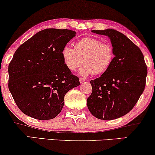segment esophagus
Listing matches in <instances>:
<instances>
[{"label": "esophagus", "instance_id": "34e87169", "mask_svg": "<svg viewBox=\"0 0 155 155\" xmlns=\"http://www.w3.org/2000/svg\"><path fill=\"white\" fill-rule=\"evenodd\" d=\"M79 81H80V83H83L85 81V79H83V78H79Z\"/></svg>", "mask_w": 155, "mask_h": 155}]
</instances>
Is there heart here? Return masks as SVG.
Segmentation results:
<instances>
[{
	"mask_svg": "<svg viewBox=\"0 0 155 155\" xmlns=\"http://www.w3.org/2000/svg\"><path fill=\"white\" fill-rule=\"evenodd\" d=\"M63 63L68 70L74 71L81 64L79 74L87 76L100 75L107 71L115 58L110 45L103 43L94 37H85L76 43L75 49L66 45L61 50ZM83 61H81V58Z\"/></svg>",
	"mask_w": 155,
	"mask_h": 155,
	"instance_id": "b5f03b06",
	"label": "heart"
}]
</instances>
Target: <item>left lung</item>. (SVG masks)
I'll return each instance as SVG.
<instances>
[{
	"mask_svg": "<svg viewBox=\"0 0 155 155\" xmlns=\"http://www.w3.org/2000/svg\"><path fill=\"white\" fill-rule=\"evenodd\" d=\"M92 31L110 39L115 58L107 71L90 81L92 92L87 107L97 118L113 120L137 104L146 85L147 67L141 50L126 35L113 29Z\"/></svg>",
	"mask_w": 155,
	"mask_h": 155,
	"instance_id": "obj_1",
	"label": "left lung"
}]
</instances>
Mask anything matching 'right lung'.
<instances>
[{"label":"right lung","instance_id":"obj_1","mask_svg":"<svg viewBox=\"0 0 155 155\" xmlns=\"http://www.w3.org/2000/svg\"><path fill=\"white\" fill-rule=\"evenodd\" d=\"M76 32L45 29L24 42L8 66V89L20 110L37 120L57 116L64 97L80 84L63 63L61 50Z\"/></svg>","mask_w":155,"mask_h":155}]
</instances>
